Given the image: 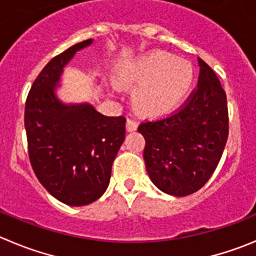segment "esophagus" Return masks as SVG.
<instances>
[{
	"label": "esophagus",
	"mask_w": 256,
	"mask_h": 256,
	"mask_svg": "<svg viewBox=\"0 0 256 256\" xmlns=\"http://www.w3.org/2000/svg\"><path fill=\"white\" fill-rule=\"evenodd\" d=\"M138 126H139L138 121L132 120V118H128V121H126V130L128 131H135Z\"/></svg>",
	"instance_id": "1"
}]
</instances>
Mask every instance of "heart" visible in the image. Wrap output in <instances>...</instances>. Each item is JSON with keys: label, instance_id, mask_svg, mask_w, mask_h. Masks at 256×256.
Instances as JSON below:
<instances>
[{"label": "heart", "instance_id": "b5f03b06", "mask_svg": "<svg viewBox=\"0 0 256 256\" xmlns=\"http://www.w3.org/2000/svg\"><path fill=\"white\" fill-rule=\"evenodd\" d=\"M121 82L139 84L136 107L146 114H163L186 98L194 82V69L166 52H152L138 56L121 68Z\"/></svg>", "mask_w": 256, "mask_h": 256}]
</instances>
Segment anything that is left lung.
Returning a JSON list of instances; mask_svg holds the SVG:
<instances>
[{
    "instance_id": "1",
    "label": "left lung",
    "mask_w": 256,
    "mask_h": 256,
    "mask_svg": "<svg viewBox=\"0 0 256 256\" xmlns=\"http://www.w3.org/2000/svg\"><path fill=\"white\" fill-rule=\"evenodd\" d=\"M198 86L174 114L145 121L144 160L152 182L176 197L192 194L214 174L228 136L226 93L208 64L198 58Z\"/></svg>"
}]
</instances>
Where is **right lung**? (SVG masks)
<instances>
[{
	"label": "right lung",
	"instance_id": "right-lung-1",
	"mask_svg": "<svg viewBox=\"0 0 256 256\" xmlns=\"http://www.w3.org/2000/svg\"><path fill=\"white\" fill-rule=\"evenodd\" d=\"M92 42L54 56L34 80L25 104L31 166L45 190L68 206H86L106 192L125 140L124 116H104L90 104H63L56 94L64 66Z\"/></svg>",
	"mask_w": 256,
	"mask_h": 256
}]
</instances>
